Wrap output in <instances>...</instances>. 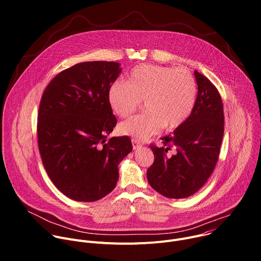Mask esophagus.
<instances>
[{
  "instance_id": "obj_1",
  "label": "esophagus",
  "mask_w": 261,
  "mask_h": 261,
  "mask_svg": "<svg viewBox=\"0 0 261 261\" xmlns=\"http://www.w3.org/2000/svg\"><path fill=\"white\" fill-rule=\"evenodd\" d=\"M132 146H133V150H139V148L142 147V144L139 140L132 139Z\"/></svg>"
}]
</instances>
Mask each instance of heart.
Segmentation results:
<instances>
[{
	"mask_svg": "<svg viewBox=\"0 0 261 261\" xmlns=\"http://www.w3.org/2000/svg\"><path fill=\"white\" fill-rule=\"evenodd\" d=\"M197 95L194 76L184 68L142 64L134 67L126 83L116 82L107 92L108 104L120 118L132 115L143 101L145 114L119 125V132L138 140L150 138L164 127L173 130L191 115Z\"/></svg>",
	"mask_w": 261,
	"mask_h": 261,
	"instance_id": "b5f03b06",
	"label": "heart"
}]
</instances>
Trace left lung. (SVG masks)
Masks as SVG:
<instances>
[{
    "instance_id": "obj_1",
    "label": "left lung",
    "mask_w": 261,
    "mask_h": 261,
    "mask_svg": "<svg viewBox=\"0 0 261 261\" xmlns=\"http://www.w3.org/2000/svg\"><path fill=\"white\" fill-rule=\"evenodd\" d=\"M194 75L197 97L191 115L171 134L161 138V147L151 145L155 160L146 177L151 187L167 198L189 197L202 187L216 166L224 133L223 103L218 90L198 71H194Z\"/></svg>"
}]
</instances>
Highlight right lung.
<instances>
[{
  "mask_svg": "<svg viewBox=\"0 0 261 261\" xmlns=\"http://www.w3.org/2000/svg\"><path fill=\"white\" fill-rule=\"evenodd\" d=\"M121 71L116 62L80 63L59 73L42 95L37 126L42 163L73 200L96 201L113 191L118 166L132 151L128 136L106 141L117 125L107 92Z\"/></svg>",
  "mask_w": 261,
  "mask_h": 261,
  "instance_id": "1",
  "label": "right lung"
}]
</instances>
